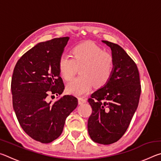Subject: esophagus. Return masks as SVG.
<instances>
[{"label":"esophagus","mask_w":161,"mask_h":161,"mask_svg":"<svg viewBox=\"0 0 161 161\" xmlns=\"http://www.w3.org/2000/svg\"><path fill=\"white\" fill-rule=\"evenodd\" d=\"M78 102L80 104H82L84 103H86V99H84V98L82 97H80L78 99Z\"/></svg>","instance_id":"esophagus-1"}]
</instances>
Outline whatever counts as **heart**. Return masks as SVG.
I'll list each match as a JSON object with an SVG mask.
<instances>
[{"label": "heart", "instance_id": "heart-1", "mask_svg": "<svg viewBox=\"0 0 161 161\" xmlns=\"http://www.w3.org/2000/svg\"><path fill=\"white\" fill-rule=\"evenodd\" d=\"M59 74L64 80L74 77L80 68V77L66 86L71 94L81 96L91 90L92 86H105L111 78L114 69V59L111 54L91 42L81 43L72 50V58L62 55L59 59Z\"/></svg>", "mask_w": 161, "mask_h": 161}]
</instances>
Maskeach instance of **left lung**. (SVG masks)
<instances>
[{
	"mask_svg": "<svg viewBox=\"0 0 161 161\" xmlns=\"http://www.w3.org/2000/svg\"><path fill=\"white\" fill-rule=\"evenodd\" d=\"M110 47L114 59L108 82L91 95L92 108L88 133L94 142L108 145L118 141L129 126L141 92L139 72L135 62L119 45L103 40Z\"/></svg>",
	"mask_w": 161,
	"mask_h": 161,
	"instance_id": "1",
	"label": "left lung"
}]
</instances>
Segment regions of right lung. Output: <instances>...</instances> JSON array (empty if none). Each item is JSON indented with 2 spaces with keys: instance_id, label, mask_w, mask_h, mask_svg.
Returning a JSON list of instances; mask_svg holds the SVG:
<instances>
[{
  "instance_id": "right-lung-1",
  "label": "right lung",
  "mask_w": 161,
  "mask_h": 161,
  "mask_svg": "<svg viewBox=\"0 0 161 161\" xmlns=\"http://www.w3.org/2000/svg\"><path fill=\"white\" fill-rule=\"evenodd\" d=\"M68 40L64 37L39 43L18 59L13 70L11 92L16 117L24 131L42 143L61 135L67 117L78 104L72 95L48 102L49 97L64 91L58 61Z\"/></svg>"
}]
</instances>
